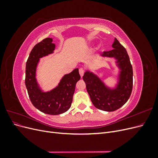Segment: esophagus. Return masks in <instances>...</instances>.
<instances>
[{
  "label": "esophagus",
  "instance_id": "obj_1",
  "mask_svg": "<svg viewBox=\"0 0 158 158\" xmlns=\"http://www.w3.org/2000/svg\"><path fill=\"white\" fill-rule=\"evenodd\" d=\"M84 73H85V70H84V69L83 68H80L79 69V73H80V75L81 76V77H82Z\"/></svg>",
  "mask_w": 158,
  "mask_h": 158
}]
</instances>
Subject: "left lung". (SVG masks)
<instances>
[{"instance_id": "8db88e82", "label": "left lung", "mask_w": 158, "mask_h": 158, "mask_svg": "<svg viewBox=\"0 0 158 158\" xmlns=\"http://www.w3.org/2000/svg\"><path fill=\"white\" fill-rule=\"evenodd\" d=\"M112 50L104 51L102 56L114 57L121 69L120 82L115 89H109L96 76L86 72L83 80L94 106L103 111H114L121 107L130 98L133 85V71L127 52L114 38Z\"/></svg>"}]
</instances>
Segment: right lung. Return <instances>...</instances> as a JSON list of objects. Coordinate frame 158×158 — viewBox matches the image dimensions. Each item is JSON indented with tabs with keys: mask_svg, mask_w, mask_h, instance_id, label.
I'll return each mask as SVG.
<instances>
[{
	"mask_svg": "<svg viewBox=\"0 0 158 158\" xmlns=\"http://www.w3.org/2000/svg\"><path fill=\"white\" fill-rule=\"evenodd\" d=\"M52 38H45L36 44L26 62L25 84L33 106L48 114H59L68 111L73 102L76 84L80 79L78 69L64 75L58 86L49 92H43L35 79L36 67L41 57L52 53L55 45Z\"/></svg>",
	"mask_w": 158,
	"mask_h": 158,
	"instance_id": "obj_1",
	"label": "right lung"
}]
</instances>
